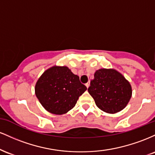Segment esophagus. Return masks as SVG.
Segmentation results:
<instances>
[{"label":"esophagus","mask_w":155,"mask_h":155,"mask_svg":"<svg viewBox=\"0 0 155 155\" xmlns=\"http://www.w3.org/2000/svg\"><path fill=\"white\" fill-rule=\"evenodd\" d=\"M90 81H88V82L87 83H86V84H85V85H86V87H90Z\"/></svg>","instance_id":"esophagus-1"}]
</instances>
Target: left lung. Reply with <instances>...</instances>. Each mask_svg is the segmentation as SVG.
<instances>
[{
    "instance_id": "8db88e82",
    "label": "left lung",
    "mask_w": 155,
    "mask_h": 155,
    "mask_svg": "<svg viewBox=\"0 0 155 155\" xmlns=\"http://www.w3.org/2000/svg\"><path fill=\"white\" fill-rule=\"evenodd\" d=\"M88 92L96 106L108 114H115L126 107L132 96L130 84L114 69L96 71Z\"/></svg>"
}]
</instances>
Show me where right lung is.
Wrapping results in <instances>:
<instances>
[{
  "mask_svg": "<svg viewBox=\"0 0 155 155\" xmlns=\"http://www.w3.org/2000/svg\"><path fill=\"white\" fill-rule=\"evenodd\" d=\"M87 90L79 77L66 66H53L40 76L35 87L39 102L47 111L57 115L67 113L75 106Z\"/></svg>",
  "mask_w": 155,
  "mask_h": 155,
  "instance_id": "1",
  "label": "right lung"
}]
</instances>
